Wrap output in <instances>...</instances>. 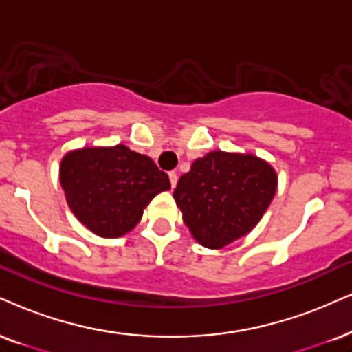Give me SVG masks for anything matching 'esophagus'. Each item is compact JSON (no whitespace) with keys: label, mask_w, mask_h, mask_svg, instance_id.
<instances>
[{"label":"esophagus","mask_w":352,"mask_h":352,"mask_svg":"<svg viewBox=\"0 0 352 352\" xmlns=\"http://www.w3.org/2000/svg\"><path fill=\"white\" fill-rule=\"evenodd\" d=\"M168 179H170V185H172V188H175L177 180H179V177H177V173H175V172H168Z\"/></svg>","instance_id":"obj_1"}]
</instances>
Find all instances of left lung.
<instances>
[{
    "label": "left lung",
    "instance_id": "8db88e82",
    "mask_svg": "<svg viewBox=\"0 0 352 352\" xmlns=\"http://www.w3.org/2000/svg\"><path fill=\"white\" fill-rule=\"evenodd\" d=\"M276 188L278 173L265 159L212 151L180 177L173 199L191 237L219 250L256 228Z\"/></svg>",
    "mask_w": 352,
    "mask_h": 352
}]
</instances>
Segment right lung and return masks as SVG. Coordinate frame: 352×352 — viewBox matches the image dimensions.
I'll use <instances>...</instances> for the list:
<instances>
[{
    "label": "right lung",
    "mask_w": 352,
    "mask_h": 352,
    "mask_svg": "<svg viewBox=\"0 0 352 352\" xmlns=\"http://www.w3.org/2000/svg\"><path fill=\"white\" fill-rule=\"evenodd\" d=\"M60 185L78 221L104 239L123 237L135 229L151 199L170 190L168 175L153 159L124 144L66 153Z\"/></svg>",
    "instance_id": "right-lung-1"
}]
</instances>
